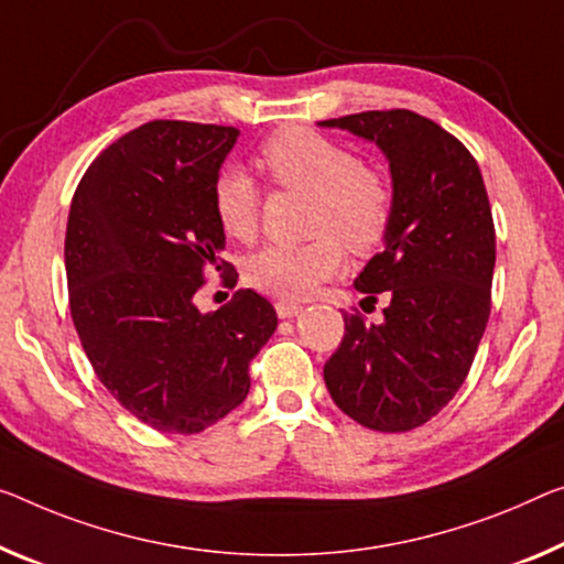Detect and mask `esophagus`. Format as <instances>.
Returning <instances> with one entry per match:
<instances>
[{
  "label": "esophagus",
  "mask_w": 564,
  "mask_h": 564,
  "mask_svg": "<svg viewBox=\"0 0 564 564\" xmlns=\"http://www.w3.org/2000/svg\"><path fill=\"white\" fill-rule=\"evenodd\" d=\"M274 310H276V315H280V317H294V315H300V312H302L297 302H288V300H276Z\"/></svg>",
  "instance_id": "obj_1"
}]
</instances>
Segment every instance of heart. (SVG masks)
Wrapping results in <instances>:
<instances>
[{
    "label": "heart",
    "instance_id": "b5f03b06",
    "mask_svg": "<svg viewBox=\"0 0 564 564\" xmlns=\"http://www.w3.org/2000/svg\"><path fill=\"white\" fill-rule=\"evenodd\" d=\"M259 163L274 186L310 194L305 245H272L247 262V280L280 300H305L345 264V249L368 254L386 239L393 219V188L358 153L307 126L274 131L259 149ZM214 216L234 241H252L262 221V192L241 169L214 181Z\"/></svg>",
    "mask_w": 564,
    "mask_h": 564
}]
</instances>
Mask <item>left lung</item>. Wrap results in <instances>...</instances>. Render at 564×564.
<instances>
[{
    "label": "left lung",
    "instance_id": "1",
    "mask_svg": "<svg viewBox=\"0 0 564 564\" xmlns=\"http://www.w3.org/2000/svg\"><path fill=\"white\" fill-rule=\"evenodd\" d=\"M319 126L376 141L393 176L386 249L355 280L362 302L388 300L383 323L345 312L325 386L360 426L419 429L462 388L489 323L497 239L487 186L469 149L413 110H366Z\"/></svg>",
    "mask_w": 564,
    "mask_h": 564
}]
</instances>
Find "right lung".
Here are the masks:
<instances>
[{"label":"right lung","instance_id":"right-lung-1","mask_svg":"<svg viewBox=\"0 0 564 564\" xmlns=\"http://www.w3.org/2000/svg\"><path fill=\"white\" fill-rule=\"evenodd\" d=\"M239 131L151 120L110 143L75 188L65 231L70 315L95 376L123 409L163 433L214 426L249 393V362L276 312L237 290L214 312L194 294L206 272L224 288L214 181Z\"/></svg>","mask_w":564,"mask_h":564}]
</instances>
